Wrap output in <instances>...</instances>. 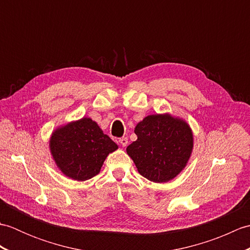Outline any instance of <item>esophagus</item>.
Wrapping results in <instances>:
<instances>
[{"label":"esophagus","mask_w":250,"mask_h":250,"mask_svg":"<svg viewBox=\"0 0 250 250\" xmlns=\"http://www.w3.org/2000/svg\"><path fill=\"white\" fill-rule=\"evenodd\" d=\"M119 143L122 147H125L126 145H128V139H126V137H121V139L119 140Z\"/></svg>","instance_id":"obj_1"}]
</instances>
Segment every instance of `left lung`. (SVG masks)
I'll list each match as a JSON object with an SVG mask.
<instances>
[{
    "instance_id": "8db88e82",
    "label": "left lung",
    "mask_w": 250,
    "mask_h": 250,
    "mask_svg": "<svg viewBox=\"0 0 250 250\" xmlns=\"http://www.w3.org/2000/svg\"><path fill=\"white\" fill-rule=\"evenodd\" d=\"M137 140L126 147L137 171L153 183H167L183 171L193 149V134L185 120L169 114L145 117L136 125Z\"/></svg>"
}]
</instances>
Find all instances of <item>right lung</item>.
<instances>
[{
	"instance_id": "add662e5",
	"label": "right lung",
	"mask_w": 250,
	"mask_h": 250,
	"mask_svg": "<svg viewBox=\"0 0 250 250\" xmlns=\"http://www.w3.org/2000/svg\"><path fill=\"white\" fill-rule=\"evenodd\" d=\"M49 148L58 168L66 177L83 182L100 173L106 157L118 146L97 122L83 117L52 132Z\"/></svg>"
}]
</instances>
